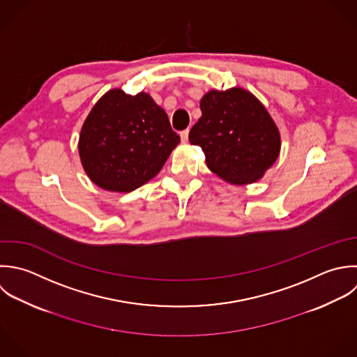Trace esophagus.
I'll list each match as a JSON object with an SVG mask.
<instances>
[{
    "mask_svg": "<svg viewBox=\"0 0 357 357\" xmlns=\"http://www.w3.org/2000/svg\"><path fill=\"white\" fill-rule=\"evenodd\" d=\"M181 140L182 143H186L189 140V129H185L181 132Z\"/></svg>",
    "mask_w": 357,
    "mask_h": 357,
    "instance_id": "34e87169",
    "label": "esophagus"
}]
</instances>
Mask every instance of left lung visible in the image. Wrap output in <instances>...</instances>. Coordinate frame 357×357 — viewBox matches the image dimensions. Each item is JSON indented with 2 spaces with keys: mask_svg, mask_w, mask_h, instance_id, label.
<instances>
[{
  "mask_svg": "<svg viewBox=\"0 0 357 357\" xmlns=\"http://www.w3.org/2000/svg\"><path fill=\"white\" fill-rule=\"evenodd\" d=\"M200 109L189 140L202 147L207 167L220 178L235 185L252 183L278 158L280 132L249 91L211 90L202 98Z\"/></svg>",
  "mask_w": 357,
  "mask_h": 357,
  "instance_id": "8db88e82",
  "label": "left lung"
}]
</instances>
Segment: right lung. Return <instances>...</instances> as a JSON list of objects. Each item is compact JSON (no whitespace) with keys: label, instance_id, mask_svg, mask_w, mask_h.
<instances>
[{"label":"right lung","instance_id":"right-lung-1","mask_svg":"<svg viewBox=\"0 0 357 357\" xmlns=\"http://www.w3.org/2000/svg\"><path fill=\"white\" fill-rule=\"evenodd\" d=\"M181 137L147 93H105L90 111L79 139L89 178L111 192H130L154 178Z\"/></svg>","mask_w":357,"mask_h":357}]
</instances>
